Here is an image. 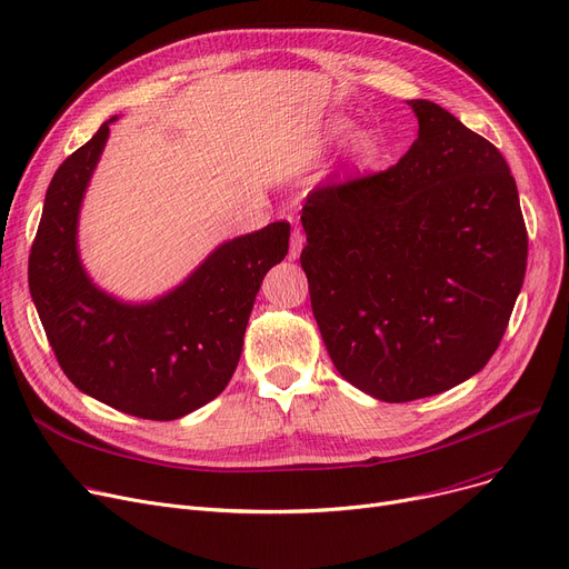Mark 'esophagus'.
I'll use <instances>...</instances> for the list:
<instances>
[{
  "label": "esophagus",
  "instance_id": "1",
  "mask_svg": "<svg viewBox=\"0 0 569 569\" xmlns=\"http://www.w3.org/2000/svg\"><path fill=\"white\" fill-rule=\"evenodd\" d=\"M302 247H305V234H302L300 230H292V234H290V251H288L290 260L300 258V253H302Z\"/></svg>",
  "mask_w": 569,
  "mask_h": 569
}]
</instances>
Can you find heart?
I'll return each instance as SVG.
<instances>
[{"mask_svg":"<svg viewBox=\"0 0 569 569\" xmlns=\"http://www.w3.org/2000/svg\"><path fill=\"white\" fill-rule=\"evenodd\" d=\"M350 129H352V122H350V119H346V117H337L335 122H332V133H335V136H339V138L348 136V133H350ZM352 149H355L357 159H362V161H373V159L380 154V140H378L371 131L357 133V136H355V140H352Z\"/></svg>","mask_w":569,"mask_h":569,"instance_id":"b5f03b06","label":"heart"}]
</instances>
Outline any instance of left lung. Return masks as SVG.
Instances as JSON below:
<instances>
[{"mask_svg":"<svg viewBox=\"0 0 569 569\" xmlns=\"http://www.w3.org/2000/svg\"><path fill=\"white\" fill-rule=\"evenodd\" d=\"M397 166L316 187L300 262L337 371L387 403L452 390L496 352L526 277L528 232L498 149L415 99Z\"/></svg>","mask_w":569,"mask_h":569,"instance_id":"8db88e82","label":"left lung"}]
</instances>
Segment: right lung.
Listing matches in <instances>:
<instances>
[{"label": "right lung", "mask_w": 569, "mask_h": 569, "mask_svg": "<svg viewBox=\"0 0 569 569\" xmlns=\"http://www.w3.org/2000/svg\"><path fill=\"white\" fill-rule=\"evenodd\" d=\"M57 168L29 253V292L59 367L80 392L142 420L168 422L217 399L232 378L269 267L288 253L277 221L221 244L147 305L99 290L78 258V212L108 124Z\"/></svg>", "instance_id": "add662e5"}]
</instances>
